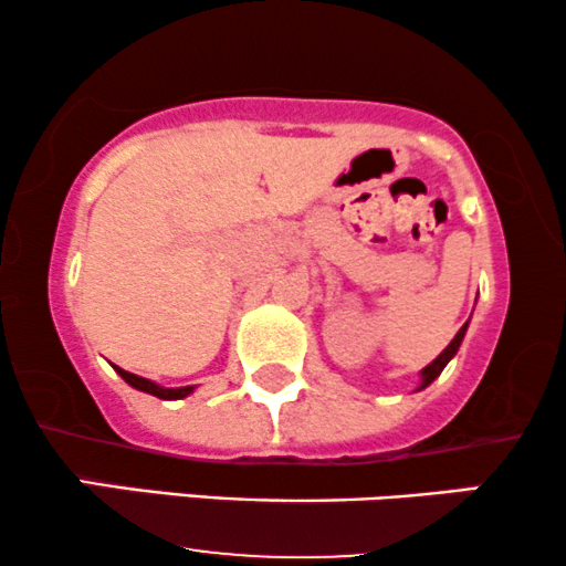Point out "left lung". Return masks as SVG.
Listing matches in <instances>:
<instances>
[{
	"instance_id": "left-lung-1",
	"label": "left lung",
	"mask_w": 566,
	"mask_h": 566,
	"mask_svg": "<svg viewBox=\"0 0 566 566\" xmlns=\"http://www.w3.org/2000/svg\"><path fill=\"white\" fill-rule=\"evenodd\" d=\"M465 327H469V324H463V327H460V333L452 337V343H450V346H447L444 350H441V354L437 356V359H433V361H431V365H428V367L423 369V382H420V388L431 386V382H433V380H437V378H439V375H441V369H444V367H447V361H450V359H452V356H454V354H458L460 343H463Z\"/></svg>"
}]
</instances>
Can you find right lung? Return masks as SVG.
Returning <instances> with one entry per match:
<instances>
[{
    "instance_id": "obj_1",
    "label": "right lung",
    "mask_w": 566,
    "mask_h": 566,
    "mask_svg": "<svg viewBox=\"0 0 566 566\" xmlns=\"http://www.w3.org/2000/svg\"><path fill=\"white\" fill-rule=\"evenodd\" d=\"M116 373H119L122 378H125V382H129V386H133V388H138V391H146V394H151V396H159V399H184V396H188V394L193 391V386H186V388H161V386H157V382H151V380H146V378H138V375L127 373V369H122V367H116Z\"/></svg>"
}]
</instances>
